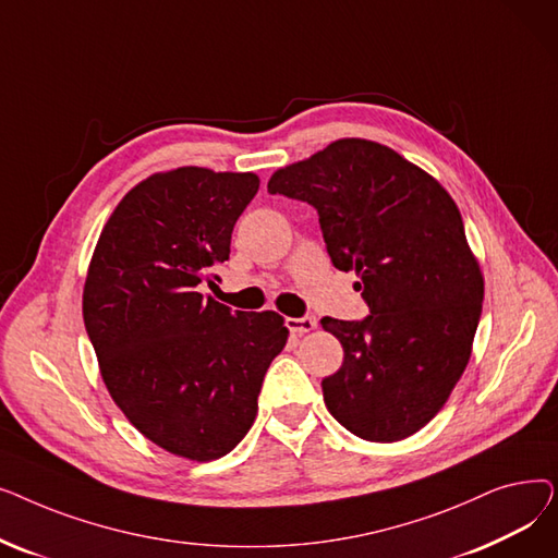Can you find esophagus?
Segmentation results:
<instances>
[{"label":"esophagus","mask_w":558,"mask_h":558,"mask_svg":"<svg viewBox=\"0 0 558 558\" xmlns=\"http://www.w3.org/2000/svg\"><path fill=\"white\" fill-rule=\"evenodd\" d=\"M284 326H287L291 332L303 335V332H310V330L316 328V318H314V316H299V318L287 316V318H284Z\"/></svg>","instance_id":"34e87169"}]
</instances>
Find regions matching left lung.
<instances>
[{"label": "left lung", "instance_id": "left-lung-1", "mask_svg": "<svg viewBox=\"0 0 558 558\" xmlns=\"http://www.w3.org/2000/svg\"><path fill=\"white\" fill-rule=\"evenodd\" d=\"M267 190L310 203L335 267L360 274L368 316L320 318L343 345L320 383L330 414L366 441L412 436L459 383L482 316L484 280L454 201L389 146L355 137L278 169Z\"/></svg>", "mask_w": 558, "mask_h": 558}]
</instances>
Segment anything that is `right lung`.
Listing matches in <instances>:
<instances>
[{
	"label": "right lung",
	"mask_w": 558,
	"mask_h": 558,
	"mask_svg": "<svg viewBox=\"0 0 558 558\" xmlns=\"http://www.w3.org/2000/svg\"><path fill=\"white\" fill-rule=\"evenodd\" d=\"M257 187L255 173L203 167L151 175L110 215L85 278V330L112 400L149 441L192 461L246 436L289 335L276 312L201 294Z\"/></svg>",
	"instance_id": "add662e5"
}]
</instances>
